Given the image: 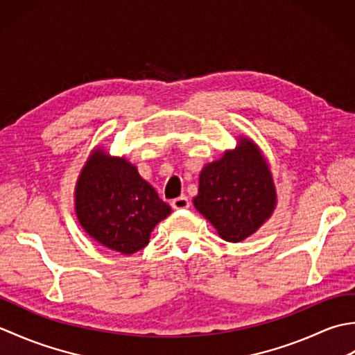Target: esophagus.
<instances>
[{
    "label": "esophagus",
    "mask_w": 355,
    "mask_h": 355,
    "mask_svg": "<svg viewBox=\"0 0 355 355\" xmlns=\"http://www.w3.org/2000/svg\"><path fill=\"white\" fill-rule=\"evenodd\" d=\"M172 207L175 210H183V209H187L189 207V200H187L186 197H178L172 201Z\"/></svg>",
    "instance_id": "esophagus-1"
}]
</instances>
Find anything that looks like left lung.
Segmentation results:
<instances>
[{
    "mask_svg": "<svg viewBox=\"0 0 355 355\" xmlns=\"http://www.w3.org/2000/svg\"><path fill=\"white\" fill-rule=\"evenodd\" d=\"M276 191L268 166L250 140L227 150L200 173L193 206L230 243L250 236L273 212Z\"/></svg>",
    "mask_w": 355,
    "mask_h": 355,
    "instance_id": "8db88e82",
    "label": "left lung"
}]
</instances>
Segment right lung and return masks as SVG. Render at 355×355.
<instances>
[{
  "label": "right lung",
  "instance_id": "right-lung-1",
  "mask_svg": "<svg viewBox=\"0 0 355 355\" xmlns=\"http://www.w3.org/2000/svg\"><path fill=\"white\" fill-rule=\"evenodd\" d=\"M76 214L97 243L131 254L148 245L149 233L171 214V207L135 166L97 149L80 172Z\"/></svg>",
  "mask_w": 355,
  "mask_h": 355
}]
</instances>
